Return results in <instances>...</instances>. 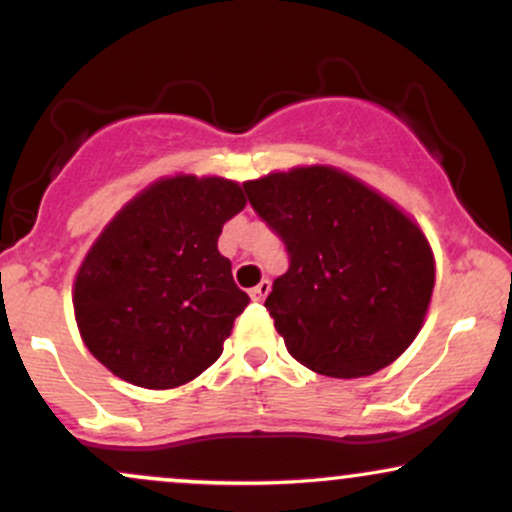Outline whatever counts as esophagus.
Masks as SVG:
<instances>
[{"label":"esophagus","instance_id":"esophagus-1","mask_svg":"<svg viewBox=\"0 0 512 512\" xmlns=\"http://www.w3.org/2000/svg\"><path fill=\"white\" fill-rule=\"evenodd\" d=\"M269 291H272V284H269L267 279H262L260 284L255 286V289H250V298H252V301L260 303V301H264V296H267Z\"/></svg>","mask_w":512,"mask_h":512}]
</instances>
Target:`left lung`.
<instances>
[{
  "instance_id": "8db88e82",
  "label": "left lung",
  "mask_w": 512,
  "mask_h": 512,
  "mask_svg": "<svg viewBox=\"0 0 512 512\" xmlns=\"http://www.w3.org/2000/svg\"><path fill=\"white\" fill-rule=\"evenodd\" d=\"M243 187L289 252V272L264 301L289 354L330 378L378 373L402 356L436 281L421 228L330 166L269 173Z\"/></svg>"
}]
</instances>
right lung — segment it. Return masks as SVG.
<instances>
[{
	"label": "right lung",
	"mask_w": 512,
	"mask_h": 512,
	"mask_svg": "<svg viewBox=\"0 0 512 512\" xmlns=\"http://www.w3.org/2000/svg\"><path fill=\"white\" fill-rule=\"evenodd\" d=\"M245 207L223 178L158 180L105 226L74 284L81 339L110 373L146 390L195 380L250 303L219 243Z\"/></svg>",
	"instance_id": "add662e5"
}]
</instances>
